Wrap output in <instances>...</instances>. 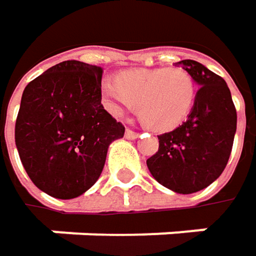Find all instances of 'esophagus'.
<instances>
[{"mask_svg":"<svg viewBox=\"0 0 256 256\" xmlns=\"http://www.w3.org/2000/svg\"><path fill=\"white\" fill-rule=\"evenodd\" d=\"M125 137H126L128 140H136V138L138 137V132H136V131H132V130H126V131H125Z\"/></svg>","mask_w":256,"mask_h":256,"instance_id":"1","label":"esophagus"}]
</instances>
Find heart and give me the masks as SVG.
<instances>
[{"label": "heart", "mask_w": 256, "mask_h": 256, "mask_svg": "<svg viewBox=\"0 0 256 256\" xmlns=\"http://www.w3.org/2000/svg\"><path fill=\"white\" fill-rule=\"evenodd\" d=\"M102 100L108 112L122 116L138 103V116L153 131H171L192 112L196 85L181 68L128 69L102 80Z\"/></svg>", "instance_id": "heart-1"}]
</instances>
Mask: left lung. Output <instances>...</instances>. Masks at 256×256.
<instances>
[{
	"mask_svg": "<svg viewBox=\"0 0 256 256\" xmlns=\"http://www.w3.org/2000/svg\"><path fill=\"white\" fill-rule=\"evenodd\" d=\"M200 86L187 120L158 136L159 150L147 168L164 187L190 194L206 188L222 174L233 147L238 114L226 80L194 60L176 63Z\"/></svg>",
	"mask_w": 256,
	"mask_h": 256,
	"instance_id": "obj_1",
	"label": "left lung"
}]
</instances>
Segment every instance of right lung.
Masks as SVG:
<instances>
[{
  "label": "right lung",
  "mask_w": 256,
  "mask_h": 256,
  "mask_svg": "<svg viewBox=\"0 0 256 256\" xmlns=\"http://www.w3.org/2000/svg\"><path fill=\"white\" fill-rule=\"evenodd\" d=\"M100 66L66 60L30 80L17 114L16 147L32 182L74 199L94 186L125 128L102 104Z\"/></svg>",
  "instance_id": "1"
}]
</instances>
